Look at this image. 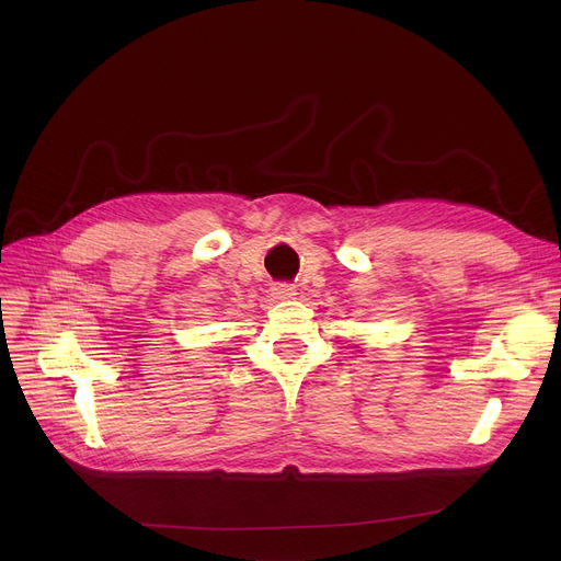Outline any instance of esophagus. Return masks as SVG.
<instances>
[{
  "label": "esophagus",
  "instance_id": "1",
  "mask_svg": "<svg viewBox=\"0 0 561 561\" xmlns=\"http://www.w3.org/2000/svg\"><path fill=\"white\" fill-rule=\"evenodd\" d=\"M273 296H275L277 300H290L293 296H296V286L286 284V282L275 284V286H273Z\"/></svg>",
  "mask_w": 561,
  "mask_h": 561
}]
</instances>
